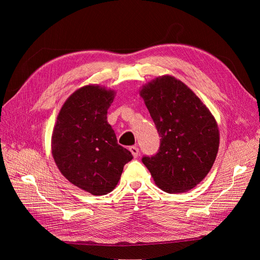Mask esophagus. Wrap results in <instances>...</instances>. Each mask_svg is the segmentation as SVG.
Instances as JSON below:
<instances>
[{
  "mask_svg": "<svg viewBox=\"0 0 260 260\" xmlns=\"http://www.w3.org/2000/svg\"><path fill=\"white\" fill-rule=\"evenodd\" d=\"M130 152H131V154L133 155V157H135V158H137V157L139 156V148H138V146L137 145H133V146H130Z\"/></svg>",
  "mask_w": 260,
  "mask_h": 260,
  "instance_id": "34e87169",
  "label": "esophagus"
}]
</instances>
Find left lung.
Wrapping results in <instances>:
<instances>
[{
    "instance_id": "8db88e82",
    "label": "left lung",
    "mask_w": 260,
    "mask_h": 260,
    "mask_svg": "<svg viewBox=\"0 0 260 260\" xmlns=\"http://www.w3.org/2000/svg\"><path fill=\"white\" fill-rule=\"evenodd\" d=\"M140 94L160 137L158 151L143 156L142 162L162 191L191 190L216 159L219 130L214 116L191 89L171 76L157 78Z\"/></svg>"
}]
</instances>
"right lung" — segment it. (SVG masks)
<instances>
[{"mask_svg":"<svg viewBox=\"0 0 260 260\" xmlns=\"http://www.w3.org/2000/svg\"><path fill=\"white\" fill-rule=\"evenodd\" d=\"M115 92L85 85L70 95L57 116L52 154L69 182L93 195L112 192L133 156L117 143L107 111Z\"/></svg>","mask_w":260,"mask_h":260,"instance_id":"1","label":"right lung"}]
</instances>
